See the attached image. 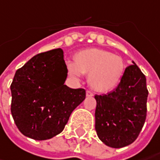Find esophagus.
I'll return each instance as SVG.
<instances>
[{
    "label": "esophagus",
    "instance_id": "1",
    "mask_svg": "<svg viewBox=\"0 0 160 160\" xmlns=\"http://www.w3.org/2000/svg\"><path fill=\"white\" fill-rule=\"evenodd\" d=\"M86 96H87V97H92V96H93V93H92L91 91H89V90H87V91H86Z\"/></svg>",
    "mask_w": 160,
    "mask_h": 160
}]
</instances>
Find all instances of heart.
I'll list each match as a JSON object with an SVG mask.
<instances>
[{
  "instance_id": "obj_1",
  "label": "heart",
  "mask_w": 160,
  "mask_h": 160,
  "mask_svg": "<svg viewBox=\"0 0 160 160\" xmlns=\"http://www.w3.org/2000/svg\"><path fill=\"white\" fill-rule=\"evenodd\" d=\"M70 76L80 78L88 74V82L94 90L107 93L119 86L125 72V64L120 56L98 48L78 52L74 62H68Z\"/></svg>"
}]
</instances>
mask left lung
<instances>
[{"mask_svg": "<svg viewBox=\"0 0 160 160\" xmlns=\"http://www.w3.org/2000/svg\"><path fill=\"white\" fill-rule=\"evenodd\" d=\"M148 95L146 77L134 62L115 90L96 95L95 128L101 142L115 149L133 142L146 120Z\"/></svg>", "mask_w": 160, "mask_h": 160, "instance_id": "obj_1", "label": "left lung"}]
</instances>
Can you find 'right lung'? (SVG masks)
I'll return each instance as SVG.
<instances>
[{"instance_id":"1","label":"right lung","mask_w":160,"mask_h":160,"mask_svg":"<svg viewBox=\"0 0 160 160\" xmlns=\"http://www.w3.org/2000/svg\"><path fill=\"white\" fill-rule=\"evenodd\" d=\"M67 72L61 48L38 53L17 70L11 85V111L22 134L44 141L62 132L86 98L85 89L64 85Z\"/></svg>"}]
</instances>
